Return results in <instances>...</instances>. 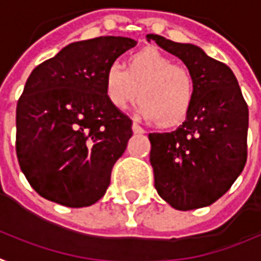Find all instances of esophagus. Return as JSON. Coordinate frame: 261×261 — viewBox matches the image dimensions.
<instances>
[{"label":"esophagus","mask_w":261,"mask_h":261,"mask_svg":"<svg viewBox=\"0 0 261 261\" xmlns=\"http://www.w3.org/2000/svg\"><path fill=\"white\" fill-rule=\"evenodd\" d=\"M131 128H133V131H134V133H144V130H143V128H141V127H140V124H137V122L134 121L133 122V125H131Z\"/></svg>","instance_id":"esophagus-1"}]
</instances>
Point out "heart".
<instances>
[{
    "instance_id": "obj_1",
    "label": "heart",
    "mask_w": 261,
    "mask_h": 261,
    "mask_svg": "<svg viewBox=\"0 0 261 261\" xmlns=\"http://www.w3.org/2000/svg\"><path fill=\"white\" fill-rule=\"evenodd\" d=\"M140 95H138V91ZM105 94L117 110H125L140 99L141 114L159 125L180 122L195 96L191 70L158 49H144L130 59L128 69L113 62L105 73Z\"/></svg>"
}]
</instances>
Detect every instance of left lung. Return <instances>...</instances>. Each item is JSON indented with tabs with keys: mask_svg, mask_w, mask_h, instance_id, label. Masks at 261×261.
<instances>
[{
	"mask_svg": "<svg viewBox=\"0 0 261 261\" xmlns=\"http://www.w3.org/2000/svg\"><path fill=\"white\" fill-rule=\"evenodd\" d=\"M191 70L195 96L175 131L150 133V163L160 198L179 211L218 201L247 162L248 107L237 77L202 49L147 34Z\"/></svg>",
	"mask_w": 261,
	"mask_h": 261,
	"instance_id": "left-lung-1",
	"label": "left lung"
}]
</instances>
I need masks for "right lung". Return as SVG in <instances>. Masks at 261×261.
<instances>
[{
	"label": "right lung",
	"instance_id": "add662e5",
	"mask_svg": "<svg viewBox=\"0 0 261 261\" xmlns=\"http://www.w3.org/2000/svg\"><path fill=\"white\" fill-rule=\"evenodd\" d=\"M137 43L102 36L76 41L36 66L17 102L15 150L40 196L69 208L102 198L133 136L128 115L105 94V73Z\"/></svg>",
	"mask_w": 261,
	"mask_h": 261
}]
</instances>
